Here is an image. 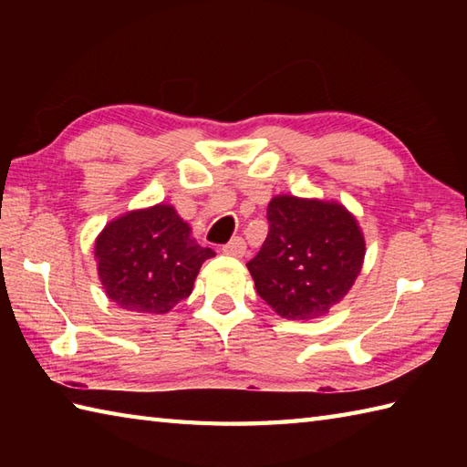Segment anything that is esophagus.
<instances>
[{"instance_id":"34e87169","label":"esophagus","mask_w":467,"mask_h":467,"mask_svg":"<svg viewBox=\"0 0 467 467\" xmlns=\"http://www.w3.org/2000/svg\"><path fill=\"white\" fill-rule=\"evenodd\" d=\"M223 253L224 254H231V256H244L246 254L244 239H241V236H234L231 243L223 246Z\"/></svg>"}]
</instances>
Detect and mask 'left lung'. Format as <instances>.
Listing matches in <instances>:
<instances>
[{
  "mask_svg": "<svg viewBox=\"0 0 467 467\" xmlns=\"http://www.w3.org/2000/svg\"><path fill=\"white\" fill-rule=\"evenodd\" d=\"M266 218L269 234L246 263L256 293L285 319L327 315L361 273L365 239L355 216L339 202L281 194Z\"/></svg>",
  "mask_w": 467,
  "mask_h": 467,
  "instance_id": "8db88e82",
  "label": "left lung"
}]
</instances>
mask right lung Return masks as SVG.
Here are the masks:
<instances>
[{"label": "right lung", "instance_id": "obj_1", "mask_svg": "<svg viewBox=\"0 0 467 467\" xmlns=\"http://www.w3.org/2000/svg\"><path fill=\"white\" fill-rule=\"evenodd\" d=\"M94 254L108 299L138 315H164L192 293L214 251L192 239L174 206L161 202L108 223Z\"/></svg>", "mask_w": 467, "mask_h": 467}]
</instances>
